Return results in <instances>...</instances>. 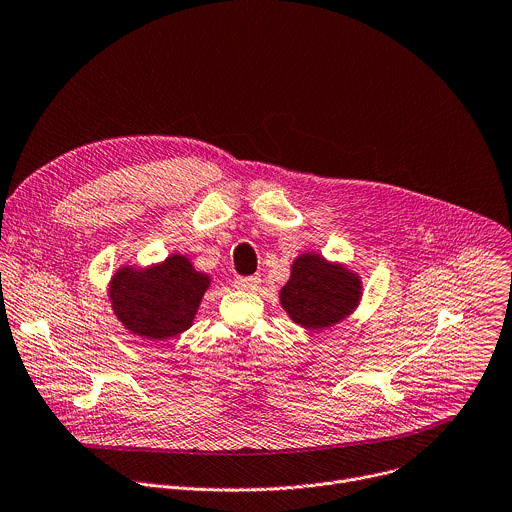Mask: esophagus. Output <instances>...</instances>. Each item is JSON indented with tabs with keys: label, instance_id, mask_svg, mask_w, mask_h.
Here are the masks:
<instances>
[{
	"label": "esophagus",
	"instance_id": "1",
	"mask_svg": "<svg viewBox=\"0 0 512 512\" xmlns=\"http://www.w3.org/2000/svg\"><path fill=\"white\" fill-rule=\"evenodd\" d=\"M258 282H260L258 276H236L234 285H236V289H240V291H254V289L258 287Z\"/></svg>",
	"mask_w": 512,
	"mask_h": 512
}]
</instances>
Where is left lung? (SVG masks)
<instances>
[{"instance_id":"obj_1","label":"left lung","mask_w":512,"mask_h":512,"mask_svg":"<svg viewBox=\"0 0 512 512\" xmlns=\"http://www.w3.org/2000/svg\"><path fill=\"white\" fill-rule=\"evenodd\" d=\"M360 297L356 276L327 264L315 254L295 260L291 280L280 291V303L307 329H325L352 313Z\"/></svg>"}]
</instances>
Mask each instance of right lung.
Here are the masks:
<instances>
[{"label":"right lung","instance_id":"1","mask_svg":"<svg viewBox=\"0 0 512 512\" xmlns=\"http://www.w3.org/2000/svg\"><path fill=\"white\" fill-rule=\"evenodd\" d=\"M207 287L209 278L175 254L146 272L120 270L111 280L109 297L130 331L162 342L191 327Z\"/></svg>","mask_w":512,"mask_h":512}]
</instances>
